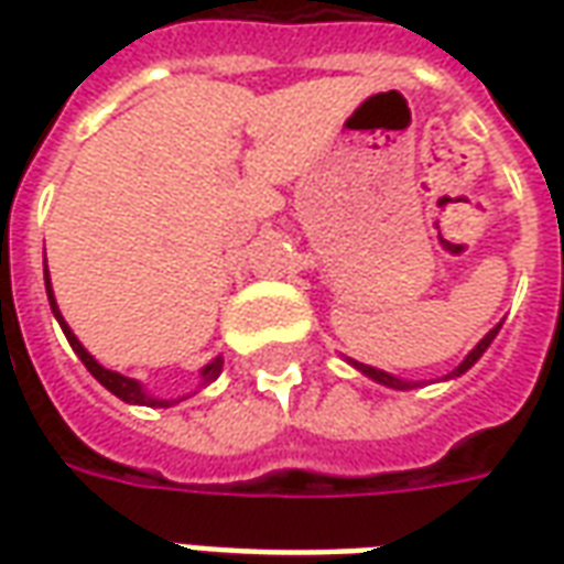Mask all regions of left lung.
<instances>
[{
  "label": "left lung",
  "instance_id": "left-lung-1",
  "mask_svg": "<svg viewBox=\"0 0 564 564\" xmlns=\"http://www.w3.org/2000/svg\"><path fill=\"white\" fill-rule=\"evenodd\" d=\"M498 329H501V326H496V329L489 332V335H486L484 341L477 344V347H474L471 354L465 356V362H462V366L456 368L453 375H465V371H468V368H471L474 362H477V359L484 356V350H486V347H489V344H492V338H496V335H498ZM356 368H362V371H366L368 378L378 380V383H387V387H392V390H411V387H414V383H408V380L392 378V375H387V371H378V368H371V366H356Z\"/></svg>",
  "mask_w": 564,
  "mask_h": 564
}]
</instances>
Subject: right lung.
Returning <instances> with one entry per match:
<instances>
[{
    "label": "right lung",
    "mask_w": 564,
    "mask_h": 564,
    "mask_svg": "<svg viewBox=\"0 0 564 564\" xmlns=\"http://www.w3.org/2000/svg\"><path fill=\"white\" fill-rule=\"evenodd\" d=\"M47 281V299H51V311H54V317L59 319V326H63V332H66V338L68 344H72V350L80 356V362L87 366V371H90L93 378L99 380L102 383L105 390H111L117 395V399H123V402L129 404H156V408H169L172 402H160V399H150L148 392L141 390L139 383L132 378H123V375H117V371H108V368H102L96 359H93L87 350H84V344L72 335V329L66 326V319H63V314H59V307H56L54 302V290H51V278H44ZM220 368H223V359H214L210 366H205V371H202V378H205V383H210V380L217 378L220 375Z\"/></svg>",
    "instance_id": "1"
}]
</instances>
